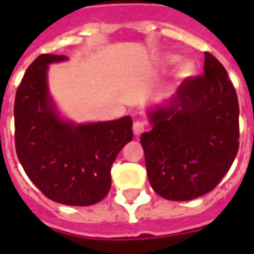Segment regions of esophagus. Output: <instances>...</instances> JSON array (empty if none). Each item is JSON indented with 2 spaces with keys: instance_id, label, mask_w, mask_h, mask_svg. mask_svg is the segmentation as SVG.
Returning a JSON list of instances; mask_svg holds the SVG:
<instances>
[{
  "instance_id": "1",
  "label": "esophagus",
  "mask_w": 254,
  "mask_h": 254,
  "mask_svg": "<svg viewBox=\"0 0 254 254\" xmlns=\"http://www.w3.org/2000/svg\"><path fill=\"white\" fill-rule=\"evenodd\" d=\"M144 130H145V125H144V122L136 121L134 124H133V133H134L136 136H140Z\"/></svg>"
}]
</instances>
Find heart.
<instances>
[{"label":"heart","mask_w":254,"mask_h":254,"mask_svg":"<svg viewBox=\"0 0 254 254\" xmlns=\"http://www.w3.org/2000/svg\"><path fill=\"white\" fill-rule=\"evenodd\" d=\"M178 60H180L178 56H169V57H167V61L170 64L177 63ZM193 73H194V66H193V64L191 63H184L181 65V67H180V74H181V76H190Z\"/></svg>","instance_id":"1"}]
</instances>
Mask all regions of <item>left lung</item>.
Segmentation results:
<instances>
[{
    "mask_svg": "<svg viewBox=\"0 0 254 254\" xmlns=\"http://www.w3.org/2000/svg\"><path fill=\"white\" fill-rule=\"evenodd\" d=\"M238 118L234 85L205 52L204 74L185 78L167 105L149 113L152 129L140 141L152 189L173 201L212 190L238 152Z\"/></svg>",
    "mask_w": 254,
    "mask_h": 254,
    "instance_id": "1",
    "label": "left lung"
}]
</instances>
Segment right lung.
<instances>
[{
	"instance_id": "1",
	"label": "right lung",
	"mask_w": 254,
	"mask_h": 254,
	"mask_svg": "<svg viewBox=\"0 0 254 254\" xmlns=\"http://www.w3.org/2000/svg\"><path fill=\"white\" fill-rule=\"evenodd\" d=\"M65 56L41 54L14 99V144L25 174L53 201L85 207L103 200L111 166L133 138L132 118L76 125L61 120L47 89L49 64Z\"/></svg>"
}]
</instances>
